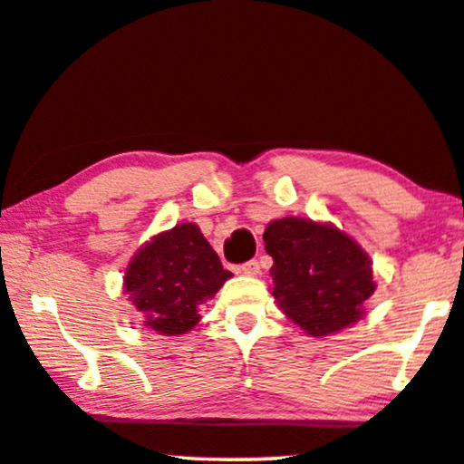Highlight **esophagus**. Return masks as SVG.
Returning a JSON list of instances; mask_svg holds the SVG:
<instances>
[{
  "mask_svg": "<svg viewBox=\"0 0 464 464\" xmlns=\"http://www.w3.org/2000/svg\"><path fill=\"white\" fill-rule=\"evenodd\" d=\"M258 271H261V265H258V261H248L239 267V274H244V276H258Z\"/></svg>",
  "mask_w": 464,
  "mask_h": 464,
  "instance_id": "obj_1",
  "label": "esophagus"
}]
</instances>
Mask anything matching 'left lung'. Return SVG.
Returning <instances> with one entry per match:
<instances>
[{
  "mask_svg": "<svg viewBox=\"0 0 464 464\" xmlns=\"http://www.w3.org/2000/svg\"><path fill=\"white\" fill-rule=\"evenodd\" d=\"M263 239L274 258L271 295L301 331L326 337L365 316L373 263L354 237L331 222L284 216L269 222Z\"/></svg>",
  "mask_w": 464,
  "mask_h": 464,
  "instance_id": "8db88e82",
  "label": "left lung"
}]
</instances>
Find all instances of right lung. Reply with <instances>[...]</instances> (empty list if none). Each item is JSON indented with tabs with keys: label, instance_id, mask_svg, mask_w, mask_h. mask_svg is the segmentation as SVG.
Segmentation results:
<instances>
[{
	"label": "right lung",
	"instance_id": "1",
	"mask_svg": "<svg viewBox=\"0 0 464 464\" xmlns=\"http://www.w3.org/2000/svg\"><path fill=\"white\" fill-rule=\"evenodd\" d=\"M231 271L222 263L195 222L152 236L131 256L122 293L159 335L178 337L201 320L199 307L218 293Z\"/></svg>",
	"mask_w": 464,
	"mask_h": 464
}]
</instances>
